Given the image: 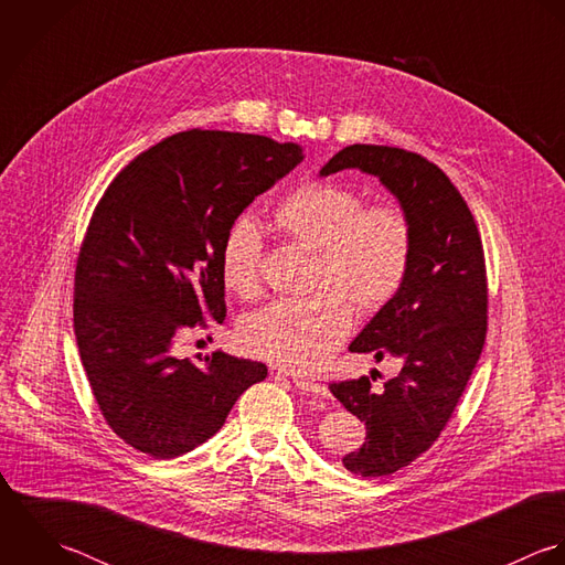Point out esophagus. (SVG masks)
I'll list each match as a JSON object with an SVG mask.
<instances>
[{
    "mask_svg": "<svg viewBox=\"0 0 565 565\" xmlns=\"http://www.w3.org/2000/svg\"><path fill=\"white\" fill-rule=\"evenodd\" d=\"M292 382L303 393H310L315 397H330V391H328L326 384H319V382H312V380H306V377H299V375H292Z\"/></svg>",
    "mask_w": 565,
    "mask_h": 565,
    "instance_id": "esophagus-1",
    "label": "esophagus"
}]
</instances>
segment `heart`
I'll return each mask as SVG.
<instances>
[{
	"label": "heart",
	"mask_w": 565,
	"mask_h": 565,
	"mask_svg": "<svg viewBox=\"0 0 565 565\" xmlns=\"http://www.w3.org/2000/svg\"><path fill=\"white\" fill-rule=\"evenodd\" d=\"M290 239L315 248V286L306 299H277L248 315L239 340L248 353L292 371H310L332 351L360 312L384 308L404 286L413 262L415 226L395 203L364 205V196L334 181H306L273 214ZM264 244L239 221L223 242L225 286L248 299L262 288Z\"/></svg>",
	"instance_id": "1"
}]
</instances>
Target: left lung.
Masks as SVG:
<instances>
[{"label": "left lung", "instance_id": "8db88e82", "mask_svg": "<svg viewBox=\"0 0 565 565\" xmlns=\"http://www.w3.org/2000/svg\"><path fill=\"white\" fill-rule=\"evenodd\" d=\"M344 168L380 177L415 226L411 270L399 292L349 344L402 358V371L371 388V377L332 382L340 404L366 426V441L342 465L362 478L388 476L439 439L487 339V266L480 231L448 174L426 157L353 143L337 152L323 177Z\"/></svg>", "mask_w": 565, "mask_h": 565}]
</instances>
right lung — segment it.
<instances>
[{"instance_id": "obj_1", "label": "right lung", "mask_w": 565, "mask_h": 565, "mask_svg": "<svg viewBox=\"0 0 565 565\" xmlns=\"http://www.w3.org/2000/svg\"><path fill=\"white\" fill-rule=\"evenodd\" d=\"M297 143L190 128L117 172L98 201L74 270L81 360L115 435L152 458L214 437L266 364L172 344L226 317L221 253L235 218L301 163Z\"/></svg>"}]
</instances>
